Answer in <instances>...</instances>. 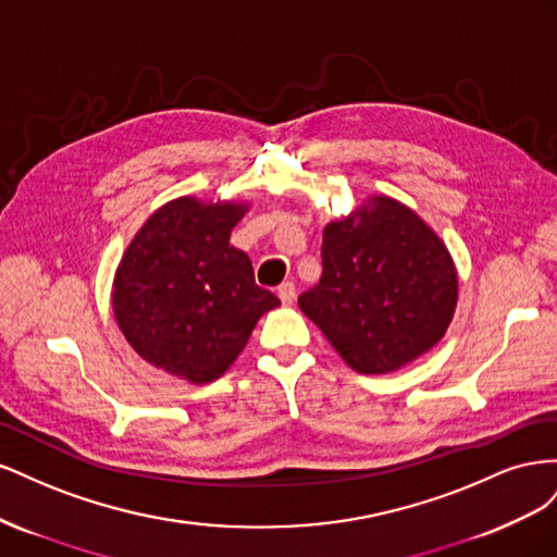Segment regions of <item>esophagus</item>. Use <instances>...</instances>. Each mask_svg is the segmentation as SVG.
<instances>
[{
	"label": "esophagus",
	"mask_w": 557,
	"mask_h": 557,
	"mask_svg": "<svg viewBox=\"0 0 557 557\" xmlns=\"http://www.w3.org/2000/svg\"><path fill=\"white\" fill-rule=\"evenodd\" d=\"M276 295H278V299L283 301L285 307H290L293 301H295V297H297L295 283H293V281H285V283H281V285H278V290H276Z\"/></svg>",
	"instance_id": "esophagus-1"
}]
</instances>
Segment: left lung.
<instances>
[{"label":"left lung","mask_w":557,"mask_h":557,"mask_svg":"<svg viewBox=\"0 0 557 557\" xmlns=\"http://www.w3.org/2000/svg\"><path fill=\"white\" fill-rule=\"evenodd\" d=\"M323 276L299 309L360 374H387L442 342L458 305V272L423 218L372 197L323 232Z\"/></svg>","instance_id":"1"}]
</instances>
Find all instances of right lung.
Returning a JSON list of instances; mask_svg holds the SVG:
<instances>
[{
    "mask_svg": "<svg viewBox=\"0 0 557 557\" xmlns=\"http://www.w3.org/2000/svg\"><path fill=\"white\" fill-rule=\"evenodd\" d=\"M248 205L178 197L148 218L113 281V313L127 344L190 383L223 376L258 320L278 307L230 246Z\"/></svg>",
    "mask_w": 557,
    "mask_h": 557,
    "instance_id": "1",
    "label": "right lung"
}]
</instances>
